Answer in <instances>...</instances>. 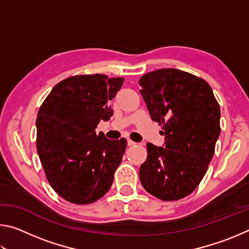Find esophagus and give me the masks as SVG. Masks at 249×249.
Returning a JSON list of instances; mask_svg holds the SVG:
<instances>
[{
    "instance_id": "34e87169",
    "label": "esophagus",
    "mask_w": 249,
    "mask_h": 249,
    "mask_svg": "<svg viewBox=\"0 0 249 249\" xmlns=\"http://www.w3.org/2000/svg\"><path fill=\"white\" fill-rule=\"evenodd\" d=\"M127 145L128 146H134V145H136V142H133L132 140H129V138H128V140H127Z\"/></svg>"
}]
</instances>
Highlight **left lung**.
Returning a JSON list of instances; mask_svg holds the SVG:
<instances>
[{
    "instance_id": "1",
    "label": "left lung",
    "mask_w": 249,
    "mask_h": 249,
    "mask_svg": "<svg viewBox=\"0 0 249 249\" xmlns=\"http://www.w3.org/2000/svg\"><path fill=\"white\" fill-rule=\"evenodd\" d=\"M151 120L162 125L163 147L147 142L140 169L147 192L162 201L190 195L203 179L221 134V111L205 80L178 69H159L140 79Z\"/></svg>"
}]
</instances>
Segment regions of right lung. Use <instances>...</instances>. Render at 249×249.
Instances as JSON below:
<instances>
[{
	"label": "right lung",
	"mask_w": 249,
	"mask_h": 249,
	"mask_svg": "<svg viewBox=\"0 0 249 249\" xmlns=\"http://www.w3.org/2000/svg\"><path fill=\"white\" fill-rule=\"evenodd\" d=\"M123 78L83 74L53 88L37 114V153L52 188L74 204L93 203L111 188L127 146L95 128L113 115Z\"/></svg>",
	"instance_id": "1"
}]
</instances>
